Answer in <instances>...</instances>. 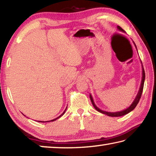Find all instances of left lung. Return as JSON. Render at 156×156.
I'll list each match as a JSON object with an SVG mask.
<instances>
[{
    "label": "left lung",
    "instance_id": "8db88e82",
    "mask_svg": "<svg viewBox=\"0 0 156 156\" xmlns=\"http://www.w3.org/2000/svg\"><path fill=\"white\" fill-rule=\"evenodd\" d=\"M118 29L121 31H123V32H125V30H123V29L121 28L120 26H118ZM135 44V46L136 47V44L134 43ZM144 79H145V72H144V69L143 68V66H142V82H141V84H140V87L139 89V91L138 94H137V96L136 97L135 100H134V101L133 102V103H132L130 106H129L127 109H126L125 110H123V111H121V112H105V111H102L101 109H100L99 108H98L96 105H95L94 102V100H93V98L90 95V99H91V103L93 105V106L94 107L95 109H96L98 112H99L100 113H103V114H106L109 116H112V117H119V116H122L124 115H126L129 113V112H131L132 110H133L135 109V107L137 106V105L139 102V100L140 99L141 96H142V91H143V87H144Z\"/></svg>",
    "mask_w": 156,
    "mask_h": 156
}]
</instances>
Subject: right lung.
I'll list each match as a JSON object with an SVG mask.
<instances>
[{
    "label": "right lung",
    "mask_w": 156,
    "mask_h": 156,
    "mask_svg": "<svg viewBox=\"0 0 156 156\" xmlns=\"http://www.w3.org/2000/svg\"><path fill=\"white\" fill-rule=\"evenodd\" d=\"M65 111H66V109H65V110L64 111V112H63L61 115H60V116H58V118H55V119H54V120H49V121H46V122H44V121H40V122H51H51H52V121H55V120H56L58 119V118H59L60 117H61V116H62L63 114H64L65 112ZM38 122H39V121H38Z\"/></svg>",
    "instance_id": "1"
}]
</instances>
